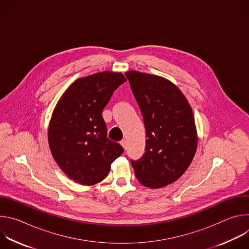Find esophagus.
Returning a JSON list of instances; mask_svg holds the SVG:
<instances>
[{"label":"esophagus","mask_w":249,"mask_h":249,"mask_svg":"<svg viewBox=\"0 0 249 249\" xmlns=\"http://www.w3.org/2000/svg\"><path fill=\"white\" fill-rule=\"evenodd\" d=\"M120 144H121V146L126 150V148H127V141H126V140H122V141L120 142Z\"/></svg>","instance_id":"1"}]
</instances>
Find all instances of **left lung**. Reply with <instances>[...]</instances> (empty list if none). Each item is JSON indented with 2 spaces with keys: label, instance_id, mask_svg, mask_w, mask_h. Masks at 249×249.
Here are the masks:
<instances>
[{
  "label": "left lung",
  "instance_id": "left-lung-1",
  "mask_svg": "<svg viewBox=\"0 0 249 249\" xmlns=\"http://www.w3.org/2000/svg\"><path fill=\"white\" fill-rule=\"evenodd\" d=\"M125 75L143 114L147 137L144 156L131 160L135 175L146 187L167 186L186 171L197 151L192 108L167 79L138 71Z\"/></svg>",
  "mask_w": 249,
  "mask_h": 249
}]
</instances>
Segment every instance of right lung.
I'll return each instance as SVG.
<instances>
[{
    "label": "right lung",
    "instance_id": "1",
    "mask_svg": "<svg viewBox=\"0 0 249 249\" xmlns=\"http://www.w3.org/2000/svg\"><path fill=\"white\" fill-rule=\"evenodd\" d=\"M126 81L123 74L109 71L79 78L53 110L48 127L51 154L69 178L82 185L102 181L124 152L107 138L101 113L113 91Z\"/></svg>",
    "mask_w": 249,
    "mask_h": 249
}]
</instances>
